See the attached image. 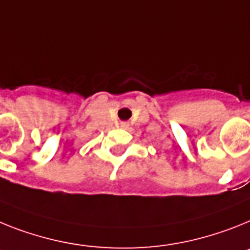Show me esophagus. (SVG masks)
<instances>
[{
    "label": "esophagus",
    "mask_w": 250,
    "mask_h": 250,
    "mask_svg": "<svg viewBox=\"0 0 250 250\" xmlns=\"http://www.w3.org/2000/svg\"><path fill=\"white\" fill-rule=\"evenodd\" d=\"M128 127H129V125H128L127 122H121V128H125H125H128Z\"/></svg>",
    "instance_id": "esophagus-1"
}]
</instances>
